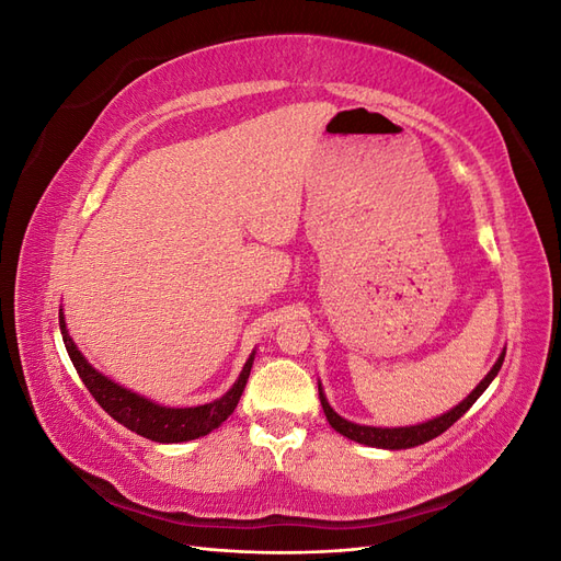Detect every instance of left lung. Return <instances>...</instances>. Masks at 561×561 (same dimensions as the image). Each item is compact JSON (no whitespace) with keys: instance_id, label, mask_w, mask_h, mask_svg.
Here are the masks:
<instances>
[{"instance_id":"8db88e82","label":"left lung","mask_w":561,"mask_h":561,"mask_svg":"<svg viewBox=\"0 0 561 561\" xmlns=\"http://www.w3.org/2000/svg\"><path fill=\"white\" fill-rule=\"evenodd\" d=\"M503 358H505V353H501V358L496 360V365L491 367L489 375L480 381V386L474 388L472 393H470L461 404H456L451 412H447V414H443V416H437V419H433V421L419 423V426H407V428H371V426H358V423H351V421L342 419V416H339V414L332 410L330 402L325 400V396H322L320 383H318V396H320L322 412H325V416H328V421H330V426H332L336 433H342L344 437L355 439V443H360V445H369V447H381V449H410V447L428 443V439H433V437H437V435H443L449 426H454V423H456L458 419H461V416L470 410V407L474 404V400H478V398L484 393L486 386H489L491 381H494V377L499 375V369H501V365H503Z\"/></svg>"}]
</instances>
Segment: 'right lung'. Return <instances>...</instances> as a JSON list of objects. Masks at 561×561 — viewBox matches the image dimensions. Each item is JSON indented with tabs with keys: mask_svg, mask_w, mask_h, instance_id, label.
Masks as SVG:
<instances>
[{
	"mask_svg": "<svg viewBox=\"0 0 561 561\" xmlns=\"http://www.w3.org/2000/svg\"><path fill=\"white\" fill-rule=\"evenodd\" d=\"M60 332H62L65 348L70 353V360L77 367V375L81 377L83 386L89 388V393L95 398V402L103 407L114 421L122 423V426L147 439H154V443H186V439L208 435L219 426V423L227 421L243 396V388L254 360V353H252L241 371L239 381L231 386L227 396L201 407L173 410V407H161L157 402H149L140 396H135L130 390L116 386L114 381L100 375V371H95L87 363V358L77 351L70 334H67L62 313H60Z\"/></svg>",
	"mask_w": 561,
	"mask_h": 561,
	"instance_id": "add662e5",
	"label": "right lung"
}]
</instances>
